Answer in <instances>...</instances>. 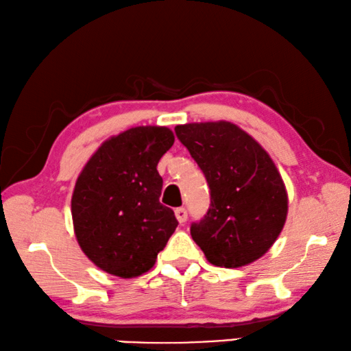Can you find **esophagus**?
<instances>
[{
    "instance_id": "obj_1",
    "label": "esophagus",
    "mask_w": 351,
    "mask_h": 351,
    "mask_svg": "<svg viewBox=\"0 0 351 351\" xmlns=\"http://www.w3.org/2000/svg\"><path fill=\"white\" fill-rule=\"evenodd\" d=\"M174 214H176V217H177V220H179L180 223H185L186 222L188 213H186L185 208H177V210L174 211Z\"/></svg>"
}]
</instances>
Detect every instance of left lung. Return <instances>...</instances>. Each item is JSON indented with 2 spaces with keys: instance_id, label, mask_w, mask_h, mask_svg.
<instances>
[{
  "instance_id": "left-lung-1",
  "label": "left lung",
  "mask_w": 351,
  "mask_h": 351,
  "mask_svg": "<svg viewBox=\"0 0 351 351\" xmlns=\"http://www.w3.org/2000/svg\"><path fill=\"white\" fill-rule=\"evenodd\" d=\"M176 135L211 191L206 216L191 225L194 242L216 267L257 261L279 237L288 213L287 189L271 157L230 121L179 125Z\"/></svg>"
}]
</instances>
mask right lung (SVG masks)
I'll use <instances>...</instances> for the list:
<instances>
[{
  "instance_id": "1",
  "label": "right lung",
  "mask_w": 351,
  "mask_h": 351,
  "mask_svg": "<svg viewBox=\"0 0 351 351\" xmlns=\"http://www.w3.org/2000/svg\"><path fill=\"white\" fill-rule=\"evenodd\" d=\"M172 145L169 128H131L104 141L80 172L71 202L73 231L103 271L123 279L149 271L179 225L158 200L157 165Z\"/></svg>"
}]
</instances>
